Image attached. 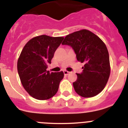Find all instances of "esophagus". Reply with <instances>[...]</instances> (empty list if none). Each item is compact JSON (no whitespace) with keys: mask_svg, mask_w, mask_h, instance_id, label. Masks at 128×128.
<instances>
[{"mask_svg":"<svg viewBox=\"0 0 128 128\" xmlns=\"http://www.w3.org/2000/svg\"><path fill=\"white\" fill-rule=\"evenodd\" d=\"M63 73H64L65 75H68V74L70 73V72H68V71L67 70H63Z\"/></svg>","mask_w":128,"mask_h":128,"instance_id":"esophagus-1","label":"esophagus"}]
</instances>
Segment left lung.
Segmentation results:
<instances>
[{"mask_svg":"<svg viewBox=\"0 0 128 128\" xmlns=\"http://www.w3.org/2000/svg\"><path fill=\"white\" fill-rule=\"evenodd\" d=\"M62 45L69 46L78 61L84 63L82 72L73 82L76 92L83 98L99 94L108 82L110 74L109 54L104 43L86 29L67 35Z\"/></svg>","mask_w":128,"mask_h":128,"instance_id":"left-lung-1","label":"left lung"}]
</instances>
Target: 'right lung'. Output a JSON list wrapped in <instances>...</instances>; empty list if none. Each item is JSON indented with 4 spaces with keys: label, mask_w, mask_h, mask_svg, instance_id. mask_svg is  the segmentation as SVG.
Returning a JSON list of instances; mask_svg holds the SVG:
<instances>
[{
    "label": "right lung",
    "mask_w": 128,
    "mask_h": 128,
    "mask_svg": "<svg viewBox=\"0 0 128 128\" xmlns=\"http://www.w3.org/2000/svg\"><path fill=\"white\" fill-rule=\"evenodd\" d=\"M63 37L41 35L30 40L22 49L17 63L20 81L32 98L47 100L57 93L63 72L47 70Z\"/></svg>",
    "instance_id": "right-lung-1"
}]
</instances>
